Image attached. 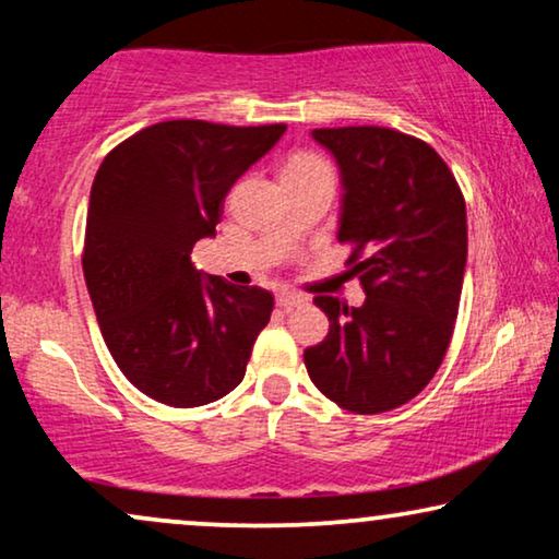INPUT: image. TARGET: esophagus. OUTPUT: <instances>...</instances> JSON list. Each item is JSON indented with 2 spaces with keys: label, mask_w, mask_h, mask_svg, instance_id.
Returning <instances> with one entry per match:
<instances>
[{
  "label": "esophagus",
  "mask_w": 559,
  "mask_h": 559,
  "mask_svg": "<svg viewBox=\"0 0 559 559\" xmlns=\"http://www.w3.org/2000/svg\"><path fill=\"white\" fill-rule=\"evenodd\" d=\"M305 302H308V297L300 293H293V289H282V293H277V305L285 310L300 308V305H305Z\"/></svg>",
  "instance_id": "esophagus-1"
}]
</instances>
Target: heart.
Segmentation results:
<instances>
[{
	"instance_id": "b5f03b06",
	"label": "heart",
	"mask_w": 559,
	"mask_h": 559,
	"mask_svg": "<svg viewBox=\"0 0 559 559\" xmlns=\"http://www.w3.org/2000/svg\"><path fill=\"white\" fill-rule=\"evenodd\" d=\"M295 173V175H308V173H333L331 165L325 163L323 157L312 155V152H300V155H293L285 165V175Z\"/></svg>"
}]
</instances>
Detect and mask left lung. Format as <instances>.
I'll use <instances>...</instances> for the list:
<instances>
[{
  "instance_id": "left-lung-1",
  "label": "left lung",
  "mask_w": 559,
  "mask_h": 559,
  "mask_svg": "<svg viewBox=\"0 0 559 559\" xmlns=\"http://www.w3.org/2000/svg\"><path fill=\"white\" fill-rule=\"evenodd\" d=\"M341 167L338 241L366 300L318 295L331 320L305 350L320 392L356 415L402 407L430 384L453 338L468 226L461 188L438 152L386 127L312 129Z\"/></svg>"
}]
</instances>
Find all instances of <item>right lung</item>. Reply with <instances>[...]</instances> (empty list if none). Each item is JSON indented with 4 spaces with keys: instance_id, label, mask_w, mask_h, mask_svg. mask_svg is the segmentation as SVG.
Wrapping results in <instances>:
<instances>
[{
    "instance_id": "1",
    "label": "right lung",
    "mask_w": 559,
    "mask_h": 559,
    "mask_svg": "<svg viewBox=\"0 0 559 559\" xmlns=\"http://www.w3.org/2000/svg\"><path fill=\"white\" fill-rule=\"evenodd\" d=\"M285 129L159 121L117 144L98 167L83 277L109 354L152 400L201 407L241 384L274 297L203 280L190 251L216 236L228 190Z\"/></svg>"
}]
</instances>
